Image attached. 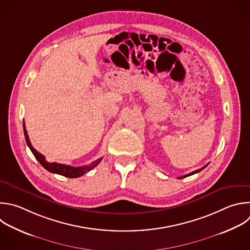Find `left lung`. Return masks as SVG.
I'll return each mask as SVG.
<instances>
[{"mask_svg": "<svg viewBox=\"0 0 250 250\" xmlns=\"http://www.w3.org/2000/svg\"><path fill=\"white\" fill-rule=\"evenodd\" d=\"M208 166V164L206 165V166H204V167H202L201 169H198V170H196V171H194V172H192V173H189V174H188V175H186V176H183V177H180V178H178V179H184V178H187V177H189V176H192V175H194V174H196V173H199V172H201L204 168H206Z\"/></svg>", "mask_w": 250, "mask_h": 250, "instance_id": "obj_1", "label": "left lung"}]
</instances>
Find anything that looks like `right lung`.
<instances>
[{"label": "right lung", "instance_id": "obj_1", "mask_svg": "<svg viewBox=\"0 0 250 250\" xmlns=\"http://www.w3.org/2000/svg\"><path fill=\"white\" fill-rule=\"evenodd\" d=\"M23 132H24V136H25V140L26 143L28 145V147L30 148L31 152L33 153L34 157L37 159V161L42 165V167H44L47 171H49L50 173L53 174H58L61 176H63L65 178H79L81 176H83L84 174H86L87 172H89L90 170H92L93 168H95L96 166L102 161V158L97 159L96 161L92 162L90 165L87 166H83V167H71L69 165H64V164H59V163H49L48 161H46L45 157L39 153L36 149L33 148V146L30 143L26 128H25V125L23 122Z\"/></svg>", "mask_w": 250, "mask_h": 250}]
</instances>
